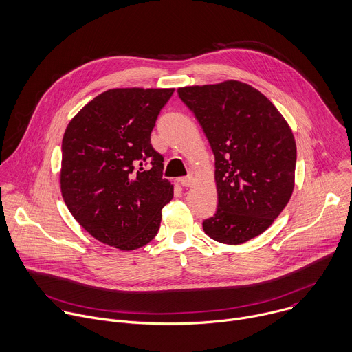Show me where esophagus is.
Instances as JSON below:
<instances>
[{
  "label": "esophagus",
  "instance_id": "34e87169",
  "mask_svg": "<svg viewBox=\"0 0 352 352\" xmlns=\"http://www.w3.org/2000/svg\"><path fill=\"white\" fill-rule=\"evenodd\" d=\"M179 183L183 186V187H190L192 183H194V177L192 176H188V177H182L179 180Z\"/></svg>",
  "mask_w": 352,
  "mask_h": 352
}]
</instances>
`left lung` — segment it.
Masks as SVG:
<instances>
[{"label": "left lung", "instance_id": "1", "mask_svg": "<svg viewBox=\"0 0 352 352\" xmlns=\"http://www.w3.org/2000/svg\"><path fill=\"white\" fill-rule=\"evenodd\" d=\"M199 122L215 157L217 214L205 234L229 245L262 234L289 204L297 146L277 108L239 80L177 89Z\"/></svg>", "mask_w": 352, "mask_h": 352}]
</instances>
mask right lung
Wrapping results in <instances>:
<instances>
[{
	"label": "right lung",
	"instance_id": "add662e5",
	"mask_svg": "<svg viewBox=\"0 0 352 352\" xmlns=\"http://www.w3.org/2000/svg\"><path fill=\"white\" fill-rule=\"evenodd\" d=\"M173 91L107 90L65 130L62 198L76 222L107 245L131 251L158 233L173 184L162 179L164 157L151 146V131Z\"/></svg>",
	"mask_w": 352,
	"mask_h": 352
}]
</instances>
